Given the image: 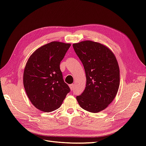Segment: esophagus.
<instances>
[{
    "mask_svg": "<svg viewBox=\"0 0 146 146\" xmlns=\"http://www.w3.org/2000/svg\"><path fill=\"white\" fill-rule=\"evenodd\" d=\"M69 88H70V90H73L74 87V84H71V85H69Z\"/></svg>",
    "mask_w": 146,
    "mask_h": 146,
    "instance_id": "34e87169",
    "label": "esophagus"
}]
</instances>
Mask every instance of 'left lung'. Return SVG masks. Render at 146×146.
<instances>
[{"mask_svg":"<svg viewBox=\"0 0 146 146\" xmlns=\"http://www.w3.org/2000/svg\"><path fill=\"white\" fill-rule=\"evenodd\" d=\"M74 49L85 70V90L77 100L80 107L91 113L108 107L117 94L120 71L115 55L106 46L90 40L73 44Z\"/></svg>","mask_w":146,"mask_h":146,"instance_id":"left-lung-1","label":"left lung"}]
</instances>
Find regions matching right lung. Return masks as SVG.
I'll return each mask as SVG.
<instances>
[{
  "label": "right lung",
  "instance_id": "add662e5",
  "mask_svg": "<svg viewBox=\"0 0 146 146\" xmlns=\"http://www.w3.org/2000/svg\"><path fill=\"white\" fill-rule=\"evenodd\" d=\"M70 44L52 41L35 50L26 63L23 75L25 90L34 107L44 112L60 108L70 91L60 68Z\"/></svg>",
  "mask_w": 146,
  "mask_h": 146
}]
</instances>
